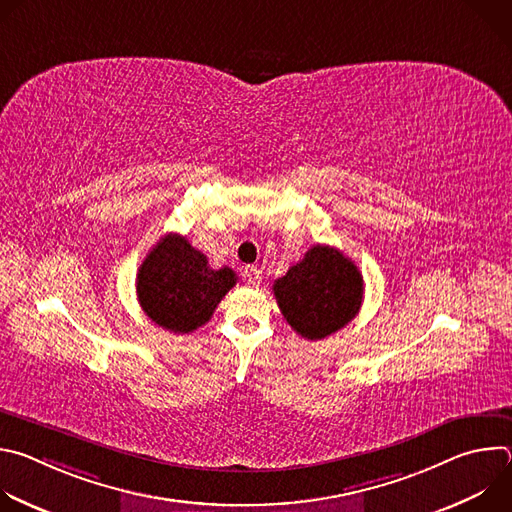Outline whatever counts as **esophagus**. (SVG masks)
Listing matches in <instances>:
<instances>
[{
    "mask_svg": "<svg viewBox=\"0 0 512 512\" xmlns=\"http://www.w3.org/2000/svg\"><path fill=\"white\" fill-rule=\"evenodd\" d=\"M243 277H245V281H247L249 285H259V281H261V269H259V267H245Z\"/></svg>",
    "mask_w": 512,
    "mask_h": 512,
    "instance_id": "esophagus-1",
    "label": "esophagus"
}]
</instances>
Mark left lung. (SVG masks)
<instances>
[{
    "label": "left lung",
    "instance_id": "left-lung-1",
    "mask_svg": "<svg viewBox=\"0 0 512 512\" xmlns=\"http://www.w3.org/2000/svg\"><path fill=\"white\" fill-rule=\"evenodd\" d=\"M277 306L302 338L322 340L360 310L362 275L354 261L328 245H314L273 283Z\"/></svg>",
    "mask_w": 512,
    "mask_h": 512
}]
</instances>
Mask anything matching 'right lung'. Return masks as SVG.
<instances>
[{
    "mask_svg": "<svg viewBox=\"0 0 512 512\" xmlns=\"http://www.w3.org/2000/svg\"><path fill=\"white\" fill-rule=\"evenodd\" d=\"M235 283L231 267L212 269L186 237L170 233L137 271V300L152 322L174 334H188L212 318Z\"/></svg>",
    "mask_w": 512,
    "mask_h": 512,
    "instance_id": "add662e5",
    "label": "right lung"
}]
</instances>
